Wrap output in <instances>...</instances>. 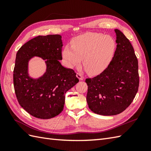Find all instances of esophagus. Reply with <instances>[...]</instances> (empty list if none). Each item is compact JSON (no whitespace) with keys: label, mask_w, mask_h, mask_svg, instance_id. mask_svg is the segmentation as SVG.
Masks as SVG:
<instances>
[{"label":"esophagus","mask_w":151,"mask_h":151,"mask_svg":"<svg viewBox=\"0 0 151 151\" xmlns=\"http://www.w3.org/2000/svg\"><path fill=\"white\" fill-rule=\"evenodd\" d=\"M76 77H77L80 81H83V80H84V77H83V76L81 73H76Z\"/></svg>","instance_id":"34e87169"}]
</instances>
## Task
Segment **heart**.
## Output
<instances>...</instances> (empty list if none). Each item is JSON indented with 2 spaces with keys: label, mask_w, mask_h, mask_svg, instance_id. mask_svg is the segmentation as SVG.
<instances>
[{
  "label": "heart",
  "mask_w": 151,
  "mask_h": 151,
  "mask_svg": "<svg viewBox=\"0 0 151 151\" xmlns=\"http://www.w3.org/2000/svg\"><path fill=\"white\" fill-rule=\"evenodd\" d=\"M116 43L114 38L101 33H87L75 38L72 46L67 45L62 57L69 68L82 64L90 75H97L106 67L114 55Z\"/></svg>",
  "instance_id": "1"
}]
</instances>
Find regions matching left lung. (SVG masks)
Here are the masks:
<instances>
[{
    "label": "left lung",
    "instance_id": "8db88e82",
    "mask_svg": "<svg viewBox=\"0 0 151 151\" xmlns=\"http://www.w3.org/2000/svg\"><path fill=\"white\" fill-rule=\"evenodd\" d=\"M117 48L108 67L94 78H86V100L95 114L114 115L129 106L138 91V62L130 41L115 29Z\"/></svg>",
    "mask_w": 151,
    "mask_h": 151
}]
</instances>
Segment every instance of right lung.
<instances>
[{"mask_svg":"<svg viewBox=\"0 0 151 151\" xmlns=\"http://www.w3.org/2000/svg\"><path fill=\"white\" fill-rule=\"evenodd\" d=\"M60 35L39 36L22 45L16 54L14 86L21 106L32 116L48 119L63 111L66 92L79 80L71 69L62 65ZM34 57L45 60L46 70L38 78L30 77L28 63Z\"/></svg>","mask_w":151,"mask_h":151,"instance_id":"1","label":"right lung"}]
</instances>
